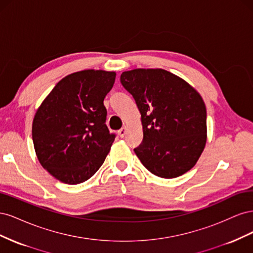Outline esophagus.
Instances as JSON below:
<instances>
[{"mask_svg": "<svg viewBox=\"0 0 253 253\" xmlns=\"http://www.w3.org/2000/svg\"><path fill=\"white\" fill-rule=\"evenodd\" d=\"M126 126L120 128L119 131H118V135H119V137H121V138H124V137L126 136Z\"/></svg>", "mask_w": 253, "mask_h": 253, "instance_id": "esophagus-1", "label": "esophagus"}]
</instances>
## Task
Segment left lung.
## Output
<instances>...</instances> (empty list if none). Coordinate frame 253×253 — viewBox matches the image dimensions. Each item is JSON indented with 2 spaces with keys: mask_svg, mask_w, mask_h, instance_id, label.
I'll list each match as a JSON object with an SVG mask.
<instances>
[{
  "mask_svg": "<svg viewBox=\"0 0 253 253\" xmlns=\"http://www.w3.org/2000/svg\"><path fill=\"white\" fill-rule=\"evenodd\" d=\"M120 82L135 99L143 139L134 149L147 169L175 178L192 169L207 141V111L202 96L162 68L124 72Z\"/></svg>",
  "mask_w": 253,
  "mask_h": 253,
  "instance_id": "obj_1",
  "label": "left lung"
}]
</instances>
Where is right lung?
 I'll use <instances>...</instances> for the list:
<instances>
[{"instance_id":"right-lung-1","label":"right lung","mask_w":253,"mask_h":253,"mask_svg":"<svg viewBox=\"0 0 253 253\" xmlns=\"http://www.w3.org/2000/svg\"><path fill=\"white\" fill-rule=\"evenodd\" d=\"M116 73L85 70L66 76L44 99L33 121L41 166L58 180L77 185L104 163L115 134L106 121L105 96Z\"/></svg>"}]
</instances>
